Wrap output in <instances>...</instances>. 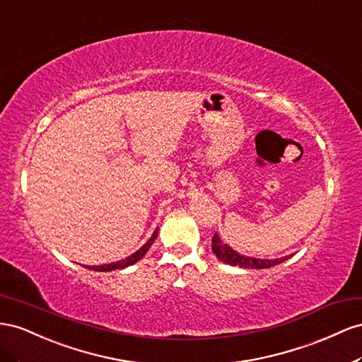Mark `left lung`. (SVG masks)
<instances>
[{
  "mask_svg": "<svg viewBox=\"0 0 362 362\" xmlns=\"http://www.w3.org/2000/svg\"><path fill=\"white\" fill-rule=\"evenodd\" d=\"M212 252L216 255V257L224 264H229L233 267H241V268H255V270H262V268H270L277 264L286 261L290 256L281 257V259H259V257H250V256H243L236 253L232 247L227 245L220 240L218 235L212 236Z\"/></svg>",
  "mask_w": 362,
  "mask_h": 362,
  "instance_id": "obj_1",
  "label": "left lung"
}]
</instances>
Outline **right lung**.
<instances>
[{
    "instance_id": "right-lung-1",
    "label": "right lung",
    "mask_w": 362,
    "mask_h": 362,
    "mask_svg": "<svg viewBox=\"0 0 362 362\" xmlns=\"http://www.w3.org/2000/svg\"><path fill=\"white\" fill-rule=\"evenodd\" d=\"M158 230H159V229L154 230L153 235H151V238H150L146 244H144L139 250H136L135 253L130 255L129 257H126V259H121V261H118V262H112V264H105V265L86 267V268H89V270H94V272H112V270H119V268H126V267H129V265L136 264L139 259H142L144 255H146V253L148 252V249L151 247V244L154 243V240L158 238Z\"/></svg>"
}]
</instances>
